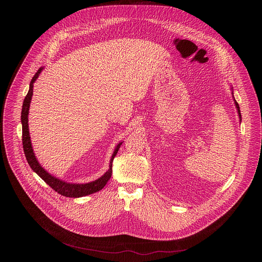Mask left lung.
<instances>
[{
	"label": "left lung",
	"mask_w": 262,
	"mask_h": 262,
	"mask_svg": "<svg viewBox=\"0 0 262 262\" xmlns=\"http://www.w3.org/2000/svg\"><path fill=\"white\" fill-rule=\"evenodd\" d=\"M235 105H236V108H237V112H238V115H239V118H241V120H242V115H241V111H239V105H238V103L236 102V100H235Z\"/></svg>",
	"instance_id": "left-lung-1"
}]
</instances>
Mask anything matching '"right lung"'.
Listing matches in <instances>:
<instances>
[{"label":"right lung","mask_w":262,"mask_h":262,"mask_svg":"<svg viewBox=\"0 0 262 262\" xmlns=\"http://www.w3.org/2000/svg\"><path fill=\"white\" fill-rule=\"evenodd\" d=\"M42 68H39L35 73V76L31 80L30 83V88L28 91V94L26 95L23 103V108H21V125H23V148H24V152L25 157L27 159L28 164L32 168L34 172L37 173V175L40 176L46 183H48L51 188L56 191L58 194L65 196V197H70V198H79V197H84L93 193H96L100 191L103 186L107 183L112 176V163H113L114 158L116 157L120 145L122 143H119L117 147L115 148L114 154L112 156L111 162H110V169L97 180L89 182V183H83V184H77V183H67L65 181H62L54 176H52L50 173H48L37 162L34 152H33V148L31 145V140H30V134H29V125H28V114H29V107H30V102L32 99L33 95V84L36 81V79L38 78L39 73L41 72Z\"/></svg>","instance_id":"1"}]
</instances>
